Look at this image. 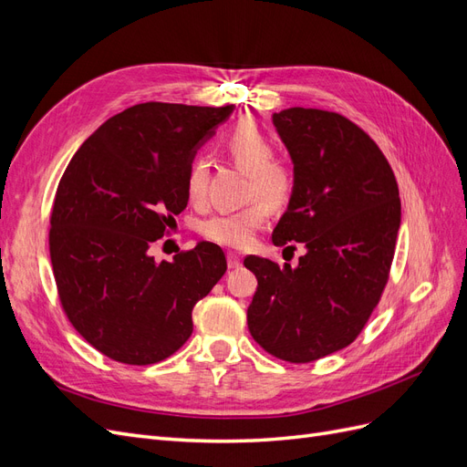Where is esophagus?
Here are the masks:
<instances>
[{
  "mask_svg": "<svg viewBox=\"0 0 467 467\" xmlns=\"http://www.w3.org/2000/svg\"><path fill=\"white\" fill-rule=\"evenodd\" d=\"M228 266L230 268H239V266H242V259H239L235 253H228Z\"/></svg>",
  "mask_w": 467,
  "mask_h": 467,
  "instance_id": "obj_1",
  "label": "esophagus"
}]
</instances>
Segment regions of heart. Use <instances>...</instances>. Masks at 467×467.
<instances>
[{"mask_svg": "<svg viewBox=\"0 0 467 467\" xmlns=\"http://www.w3.org/2000/svg\"><path fill=\"white\" fill-rule=\"evenodd\" d=\"M222 146L230 160L249 173V196H259L275 208L286 204L292 194V173L288 165L275 161V144L255 122L242 120L223 136ZM191 202H202L206 192V161L194 160L185 181ZM268 210L255 202L237 212H223L202 225V234L222 247L245 249L253 244L257 230L266 222Z\"/></svg>", "mask_w": 467, "mask_h": 467, "instance_id": "1", "label": "heart"}]
</instances>
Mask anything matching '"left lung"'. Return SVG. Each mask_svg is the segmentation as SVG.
<instances>
[{
	"mask_svg": "<svg viewBox=\"0 0 467 467\" xmlns=\"http://www.w3.org/2000/svg\"><path fill=\"white\" fill-rule=\"evenodd\" d=\"M273 124L294 163L273 244L298 242L306 253L296 266L244 261L257 276L247 325L268 355L302 364L348 347L368 321L388 282L401 202L384 153L355 122L292 107Z\"/></svg>",
	"mask_w": 467,
	"mask_h": 467,
	"instance_id": "left-lung-1",
	"label": "left lung"
}]
</instances>
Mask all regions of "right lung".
Segmentation results:
<instances>
[{
  "label": "right lung",
  "mask_w": 467,
  "mask_h": 467,
  "mask_svg": "<svg viewBox=\"0 0 467 467\" xmlns=\"http://www.w3.org/2000/svg\"><path fill=\"white\" fill-rule=\"evenodd\" d=\"M140 103L105 120L66 167L50 216V259L67 319L105 357L146 366L192 333V307L228 263L199 242L158 263L150 245L187 208L189 165L234 112Z\"/></svg>",
  "instance_id": "right-lung-1"
}]
</instances>
